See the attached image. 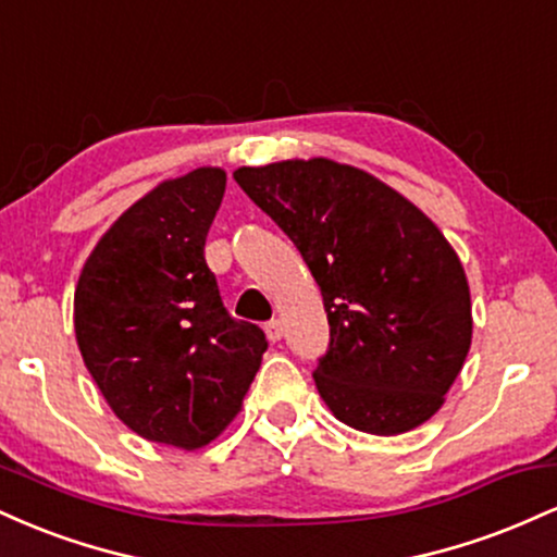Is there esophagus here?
Listing matches in <instances>:
<instances>
[{
  "instance_id": "34e87169",
  "label": "esophagus",
  "mask_w": 557,
  "mask_h": 557,
  "mask_svg": "<svg viewBox=\"0 0 557 557\" xmlns=\"http://www.w3.org/2000/svg\"><path fill=\"white\" fill-rule=\"evenodd\" d=\"M267 337H270V343H280L283 341V322L280 319H272V322H267Z\"/></svg>"
}]
</instances>
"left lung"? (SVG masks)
<instances>
[{"label":"left lung","instance_id":"8db88e82","mask_svg":"<svg viewBox=\"0 0 557 557\" xmlns=\"http://www.w3.org/2000/svg\"><path fill=\"white\" fill-rule=\"evenodd\" d=\"M233 177L296 243L322 290L330 350L314 382L335 419L385 437L430 421L474 330L469 280L440 227L380 177L327 157Z\"/></svg>","mask_w":557,"mask_h":557}]
</instances>
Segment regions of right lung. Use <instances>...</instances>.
Wrapping results in <instances>:
<instances>
[{
  "label": "right lung",
  "mask_w": 557,
  "mask_h": 557,
  "mask_svg": "<svg viewBox=\"0 0 557 557\" xmlns=\"http://www.w3.org/2000/svg\"><path fill=\"white\" fill-rule=\"evenodd\" d=\"M222 168L162 181L101 235L75 285L83 363L112 413L149 443L198 450L240 413L267 350L225 311L203 259Z\"/></svg>",
  "instance_id": "obj_1"
}]
</instances>
